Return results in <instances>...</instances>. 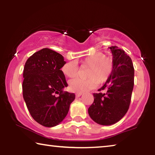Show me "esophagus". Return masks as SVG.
Listing matches in <instances>:
<instances>
[{"mask_svg": "<svg viewBox=\"0 0 155 155\" xmlns=\"http://www.w3.org/2000/svg\"><path fill=\"white\" fill-rule=\"evenodd\" d=\"M75 95L77 98H78V97H80L81 95H82V93H76Z\"/></svg>", "mask_w": 155, "mask_h": 155, "instance_id": "obj_1", "label": "esophagus"}]
</instances>
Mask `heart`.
<instances>
[{"mask_svg":"<svg viewBox=\"0 0 155 155\" xmlns=\"http://www.w3.org/2000/svg\"><path fill=\"white\" fill-rule=\"evenodd\" d=\"M80 64L84 66L90 67L87 70L86 79L75 78L70 81L69 88L74 92H86L94 88L98 84H103L109 79L114 69L112 60L107 58L102 52L91 54L81 59ZM61 71L65 77L73 78L78 72V66L74 61L65 63L61 68Z\"/></svg>","mask_w":155,"mask_h":155,"instance_id":"b5f03b06","label":"heart"}]
</instances>
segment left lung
Listing matches in <instances>:
<instances>
[{"instance_id":"left-lung-1","label":"left lung","mask_w":155,"mask_h":155,"mask_svg":"<svg viewBox=\"0 0 155 155\" xmlns=\"http://www.w3.org/2000/svg\"><path fill=\"white\" fill-rule=\"evenodd\" d=\"M114 69L109 79L94 94V103L89 107L91 119L101 125H111L120 121L129 108L134 86V68L130 57L117 46L109 47Z\"/></svg>"}]
</instances>
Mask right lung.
I'll use <instances>...</instances> for the list:
<instances>
[{
	"instance_id": "1",
	"label": "right lung",
	"mask_w": 155,
	"mask_h": 155,
	"mask_svg": "<svg viewBox=\"0 0 155 155\" xmlns=\"http://www.w3.org/2000/svg\"><path fill=\"white\" fill-rule=\"evenodd\" d=\"M65 63L61 54L49 48L35 52L25 63L23 98L33 118L44 127L61 123L75 98L74 94L64 91L68 84L61 68Z\"/></svg>"
}]
</instances>
